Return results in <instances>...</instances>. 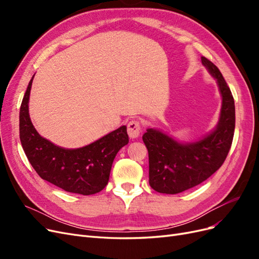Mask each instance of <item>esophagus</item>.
I'll return each mask as SVG.
<instances>
[{"instance_id": "esophagus-1", "label": "esophagus", "mask_w": 259, "mask_h": 259, "mask_svg": "<svg viewBox=\"0 0 259 259\" xmlns=\"http://www.w3.org/2000/svg\"><path fill=\"white\" fill-rule=\"evenodd\" d=\"M127 134L131 138H137L140 134V123L137 120H132L127 124Z\"/></svg>"}]
</instances>
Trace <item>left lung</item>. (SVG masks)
Wrapping results in <instances>:
<instances>
[{"mask_svg": "<svg viewBox=\"0 0 259 259\" xmlns=\"http://www.w3.org/2000/svg\"><path fill=\"white\" fill-rule=\"evenodd\" d=\"M202 64L215 77L223 103L216 128L199 142L182 144L148 128L143 140L149 153V184L160 193L176 194L200 185L223 165L232 144L236 109L229 86L219 69L205 57Z\"/></svg>", "mask_w": 259, "mask_h": 259, "instance_id": "8db88e82", "label": "left lung"}]
</instances>
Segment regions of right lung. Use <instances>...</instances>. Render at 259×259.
Masks as SVG:
<instances>
[{"label": "right lung", "instance_id": "1", "mask_svg": "<svg viewBox=\"0 0 259 259\" xmlns=\"http://www.w3.org/2000/svg\"><path fill=\"white\" fill-rule=\"evenodd\" d=\"M29 82L19 112V136L29 162L42 179L65 191L90 195L107 186L116 153L128 144L126 126L119 127L88 146L61 148L43 138L29 115Z\"/></svg>", "mask_w": 259, "mask_h": 259}]
</instances>
